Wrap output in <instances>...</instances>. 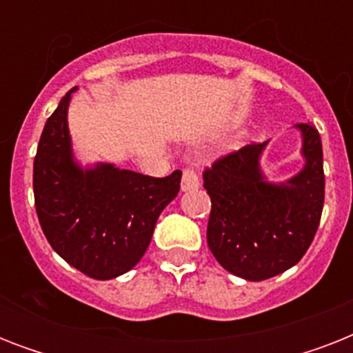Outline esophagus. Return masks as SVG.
<instances>
[{
    "instance_id": "34e87169",
    "label": "esophagus",
    "mask_w": 353,
    "mask_h": 353,
    "mask_svg": "<svg viewBox=\"0 0 353 353\" xmlns=\"http://www.w3.org/2000/svg\"><path fill=\"white\" fill-rule=\"evenodd\" d=\"M199 187V176L194 168H185L181 177V190L188 192V190H196Z\"/></svg>"
}]
</instances>
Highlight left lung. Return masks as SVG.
<instances>
[{"mask_svg": "<svg viewBox=\"0 0 353 353\" xmlns=\"http://www.w3.org/2000/svg\"><path fill=\"white\" fill-rule=\"evenodd\" d=\"M304 166L284 183L260 168L269 141L223 155L203 172L212 201L207 243L223 269L258 282L284 273L306 254L324 205L323 143L317 128L296 124Z\"/></svg>", "mask_w": 353, "mask_h": 353, "instance_id": "1", "label": "left lung"}]
</instances>
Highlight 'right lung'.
<instances>
[{
    "mask_svg": "<svg viewBox=\"0 0 353 353\" xmlns=\"http://www.w3.org/2000/svg\"><path fill=\"white\" fill-rule=\"evenodd\" d=\"M65 93L41 132L34 157L36 214L60 256L95 280L128 273L143 258L157 218L176 198L181 172L166 177L121 170L110 163L74 161Z\"/></svg>",
    "mask_w": 353,
    "mask_h": 353,
    "instance_id": "obj_1",
    "label": "right lung"
}]
</instances>
